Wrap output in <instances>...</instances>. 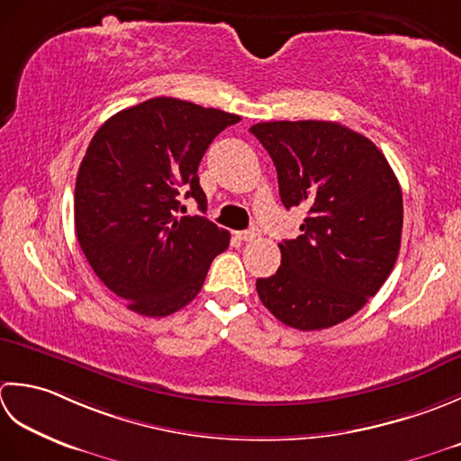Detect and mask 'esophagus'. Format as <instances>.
Returning <instances> with one entry per match:
<instances>
[{
    "label": "esophagus",
    "mask_w": 461,
    "mask_h": 461,
    "mask_svg": "<svg viewBox=\"0 0 461 461\" xmlns=\"http://www.w3.org/2000/svg\"><path fill=\"white\" fill-rule=\"evenodd\" d=\"M239 234V239L240 240H244V242H252L255 239H258V234H260V230L258 229H249V230H240V232H237Z\"/></svg>",
    "instance_id": "obj_1"
}]
</instances>
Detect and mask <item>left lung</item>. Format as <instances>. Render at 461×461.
<instances>
[{
    "instance_id": "8db88e82",
    "label": "left lung",
    "mask_w": 461,
    "mask_h": 461,
    "mask_svg": "<svg viewBox=\"0 0 461 461\" xmlns=\"http://www.w3.org/2000/svg\"><path fill=\"white\" fill-rule=\"evenodd\" d=\"M276 167L280 201L306 206L276 275L257 280L272 314L296 330H322L358 312L396 265L402 189L370 139L332 121L250 127Z\"/></svg>"
}]
</instances>
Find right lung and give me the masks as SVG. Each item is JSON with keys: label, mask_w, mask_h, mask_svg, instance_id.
Returning a JSON list of instances; mask_svg holds the SVG:
<instances>
[{"label": "right lung", "mask_w": 461, "mask_h": 461, "mask_svg": "<svg viewBox=\"0 0 461 461\" xmlns=\"http://www.w3.org/2000/svg\"><path fill=\"white\" fill-rule=\"evenodd\" d=\"M240 117L155 97L99 127L75 183V232L91 268L137 314L161 318L199 294L230 234L204 217H176L178 196L206 211L199 163Z\"/></svg>", "instance_id": "obj_1"}]
</instances>
